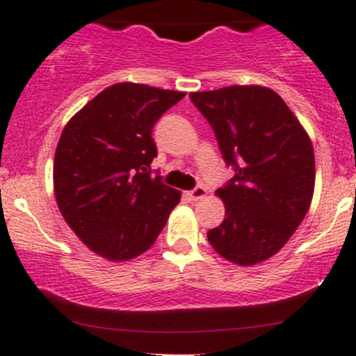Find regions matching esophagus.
Masks as SVG:
<instances>
[{
  "label": "esophagus",
  "instance_id": "34e87169",
  "mask_svg": "<svg viewBox=\"0 0 356 356\" xmlns=\"http://www.w3.org/2000/svg\"><path fill=\"white\" fill-rule=\"evenodd\" d=\"M204 196H207V189H204L203 186H197V188H194L193 191H188V197L193 201L201 200V197Z\"/></svg>",
  "mask_w": 356,
  "mask_h": 356
}]
</instances>
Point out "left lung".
I'll return each mask as SVG.
<instances>
[{
  "label": "left lung",
  "instance_id": "obj_1",
  "mask_svg": "<svg viewBox=\"0 0 356 356\" xmlns=\"http://www.w3.org/2000/svg\"><path fill=\"white\" fill-rule=\"evenodd\" d=\"M220 152L235 175L216 191L225 220L208 232L222 257L238 266L266 261L290 241L307 215L316 184L309 134L285 100L259 85L193 92Z\"/></svg>",
  "mask_w": 356,
  "mask_h": 356
}]
</instances>
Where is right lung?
Returning a JSON list of instances; mask_svg holds the SVG:
<instances>
[{
  "mask_svg": "<svg viewBox=\"0 0 356 356\" xmlns=\"http://www.w3.org/2000/svg\"><path fill=\"white\" fill-rule=\"evenodd\" d=\"M184 92L115 83L70 119L54 155L59 211L80 241L109 261L148 250L181 193L152 175V129Z\"/></svg>",
  "mask_w": 356,
  "mask_h": 356,
  "instance_id": "1",
  "label": "right lung"
}]
</instances>
